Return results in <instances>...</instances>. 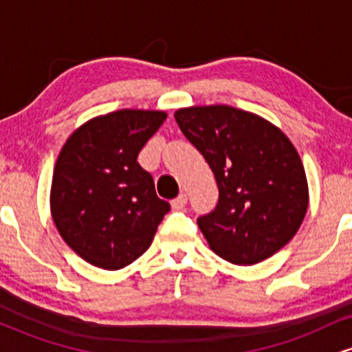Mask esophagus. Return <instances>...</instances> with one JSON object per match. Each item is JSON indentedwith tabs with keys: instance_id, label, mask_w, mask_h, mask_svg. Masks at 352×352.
I'll list each match as a JSON object with an SVG mask.
<instances>
[{
	"instance_id": "esophagus-1",
	"label": "esophagus",
	"mask_w": 352,
	"mask_h": 352,
	"mask_svg": "<svg viewBox=\"0 0 352 352\" xmlns=\"http://www.w3.org/2000/svg\"><path fill=\"white\" fill-rule=\"evenodd\" d=\"M187 200H188L187 193H180L177 199L172 200V208L173 210H184L185 207H187Z\"/></svg>"
}]
</instances>
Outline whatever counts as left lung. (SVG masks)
Masks as SVG:
<instances>
[{
  "label": "left lung",
  "mask_w": 352,
  "mask_h": 352,
  "mask_svg": "<svg viewBox=\"0 0 352 352\" xmlns=\"http://www.w3.org/2000/svg\"><path fill=\"white\" fill-rule=\"evenodd\" d=\"M175 120L218 185L215 210L197 220L210 248L243 266L281 250L308 210L305 167L288 137L263 117L230 106L179 109Z\"/></svg>",
  "instance_id": "8db88e82"
}]
</instances>
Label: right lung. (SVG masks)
I'll return each mask as SVG.
<instances>
[{"label": "right lung", "instance_id": "obj_1", "mask_svg": "<svg viewBox=\"0 0 352 352\" xmlns=\"http://www.w3.org/2000/svg\"><path fill=\"white\" fill-rule=\"evenodd\" d=\"M167 119L162 111L122 109L82 124L54 165L51 215L63 240L104 270L131 265L151 246L170 210L155 193L139 152Z\"/></svg>", "mask_w": 352, "mask_h": 352}]
</instances>
